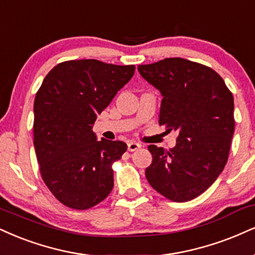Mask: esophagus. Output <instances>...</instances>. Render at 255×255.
Segmentation results:
<instances>
[{"instance_id":"obj_1","label":"esophagus","mask_w":255,"mask_h":255,"mask_svg":"<svg viewBox=\"0 0 255 255\" xmlns=\"http://www.w3.org/2000/svg\"><path fill=\"white\" fill-rule=\"evenodd\" d=\"M140 146H142L140 144L134 143V142H130L128 144V151H136V150L139 149Z\"/></svg>"}]
</instances>
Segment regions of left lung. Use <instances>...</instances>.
I'll use <instances>...</instances> for the list:
<instances>
[{
	"mask_svg": "<svg viewBox=\"0 0 255 255\" xmlns=\"http://www.w3.org/2000/svg\"><path fill=\"white\" fill-rule=\"evenodd\" d=\"M142 77L163 96L159 125L178 131L170 150L149 145L150 185L174 202L190 201L214 183L228 161L234 134V99L208 66L182 58L139 65Z\"/></svg>",
	"mask_w": 255,
	"mask_h": 255,
	"instance_id": "left-lung-1",
	"label": "left lung"
}]
</instances>
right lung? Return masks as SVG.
<instances>
[{"instance_id":"1","label":"right lung","mask_w":255,"mask_h":255,"mask_svg":"<svg viewBox=\"0 0 255 255\" xmlns=\"http://www.w3.org/2000/svg\"><path fill=\"white\" fill-rule=\"evenodd\" d=\"M134 65L86 59L60 62L46 75L34 100V146L41 177L66 207L85 210L113 188L112 164L128 145L97 140V116L133 77Z\"/></svg>"}]
</instances>
